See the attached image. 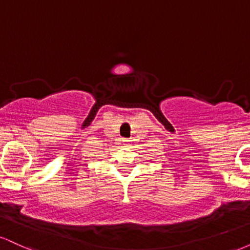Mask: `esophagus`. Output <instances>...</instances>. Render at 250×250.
Wrapping results in <instances>:
<instances>
[{
  "instance_id": "obj_1",
  "label": "esophagus",
  "mask_w": 250,
  "mask_h": 250,
  "mask_svg": "<svg viewBox=\"0 0 250 250\" xmlns=\"http://www.w3.org/2000/svg\"><path fill=\"white\" fill-rule=\"evenodd\" d=\"M122 141H123V143H125V145H129V143H130L131 140H128V139H123Z\"/></svg>"
}]
</instances>
